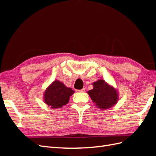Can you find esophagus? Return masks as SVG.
<instances>
[{
	"instance_id": "esophagus-1",
	"label": "esophagus",
	"mask_w": 156,
	"mask_h": 156,
	"mask_svg": "<svg viewBox=\"0 0 156 156\" xmlns=\"http://www.w3.org/2000/svg\"><path fill=\"white\" fill-rule=\"evenodd\" d=\"M76 91H77V92H85V88H83L81 89V90H77Z\"/></svg>"
}]
</instances>
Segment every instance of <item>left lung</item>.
Wrapping results in <instances>:
<instances>
[{
	"label": "left lung",
	"mask_w": 156,
	"mask_h": 156,
	"mask_svg": "<svg viewBox=\"0 0 156 156\" xmlns=\"http://www.w3.org/2000/svg\"><path fill=\"white\" fill-rule=\"evenodd\" d=\"M92 85L93 89L87 93L97 107L105 110L116 104L119 99V91L116 88L103 79L92 83Z\"/></svg>",
	"instance_id": "1"
}]
</instances>
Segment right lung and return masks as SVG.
Returning a JSON list of instances; mask_svg holds the SVG:
<instances>
[{"instance_id":"obj_1","label":"right lung","mask_w":156,"mask_h":156,"mask_svg":"<svg viewBox=\"0 0 156 156\" xmlns=\"http://www.w3.org/2000/svg\"><path fill=\"white\" fill-rule=\"evenodd\" d=\"M74 90L67 87L64 83L55 80L45 89L44 93V101L53 108H61L69 102L70 96Z\"/></svg>"}]
</instances>
